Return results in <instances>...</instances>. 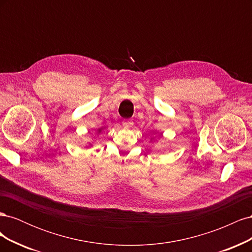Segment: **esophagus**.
Masks as SVG:
<instances>
[{"label":"esophagus","mask_w":252,"mask_h":252,"mask_svg":"<svg viewBox=\"0 0 252 252\" xmlns=\"http://www.w3.org/2000/svg\"><path fill=\"white\" fill-rule=\"evenodd\" d=\"M132 125H133V123L131 121H124L123 122V127H125V128H130V127H132Z\"/></svg>","instance_id":"34e87169"}]
</instances>
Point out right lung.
Returning a JSON list of instances; mask_svg holds the SVG:
<instances>
[{
    "label": "right lung",
    "instance_id": "1",
    "mask_svg": "<svg viewBox=\"0 0 252 252\" xmlns=\"http://www.w3.org/2000/svg\"><path fill=\"white\" fill-rule=\"evenodd\" d=\"M98 131H100V130H98Z\"/></svg>",
    "mask_w": 252,
    "mask_h": 252
}]
</instances>
